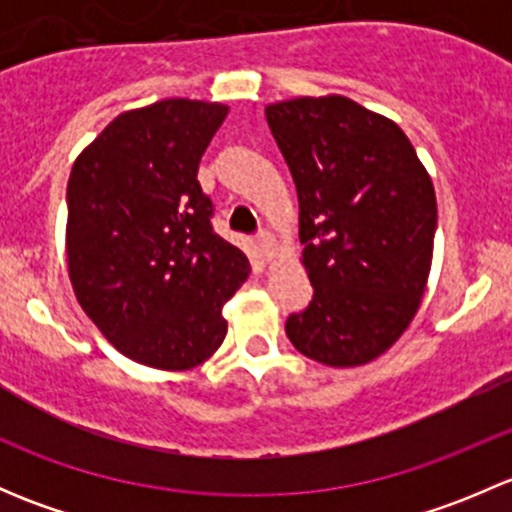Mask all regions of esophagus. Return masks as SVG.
Returning <instances> with one entry per match:
<instances>
[{"mask_svg": "<svg viewBox=\"0 0 512 512\" xmlns=\"http://www.w3.org/2000/svg\"><path fill=\"white\" fill-rule=\"evenodd\" d=\"M255 240H257V247H260L262 257L267 260V257L272 255V250H275V237H272L267 230H260V232H257Z\"/></svg>", "mask_w": 512, "mask_h": 512, "instance_id": "34e87169", "label": "esophagus"}]
</instances>
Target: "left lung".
Here are the masks:
<instances>
[{
  "mask_svg": "<svg viewBox=\"0 0 512 512\" xmlns=\"http://www.w3.org/2000/svg\"><path fill=\"white\" fill-rule=\"evenodd\" d=\"M265 113L297 185L314 287L287 317L289 342L319 364H366L421 304L438 218L431 178L406 133L352 98H292Z\"/></svg>",
  "mask_w": 512,
  "mask_h": 512,
  "instance_id": "obj_1",
  "label": "left lung"
}]
</instances>
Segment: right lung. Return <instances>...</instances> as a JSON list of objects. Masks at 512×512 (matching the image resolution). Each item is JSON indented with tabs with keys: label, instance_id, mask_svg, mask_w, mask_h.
Masks as SVG:
<instances>
[{
	"label": "right lung",
	"instance_id": "obj_1",
	"mask_svg": "<svg viewBox=\"0 0 512 512\" xmlns=\"http://www.w3.org/2000/svg\"><path fill=\"white\" fill-rule=\"evenodd\" d=\"M225 116L220 103L185 98L126 111L71 168V285L103 337L153 369H193L218 352L225 302L250 275L198 183Z\"/></svg>",
	"mask_w": 512,
	"mask_h": 512
}]
</instances>
